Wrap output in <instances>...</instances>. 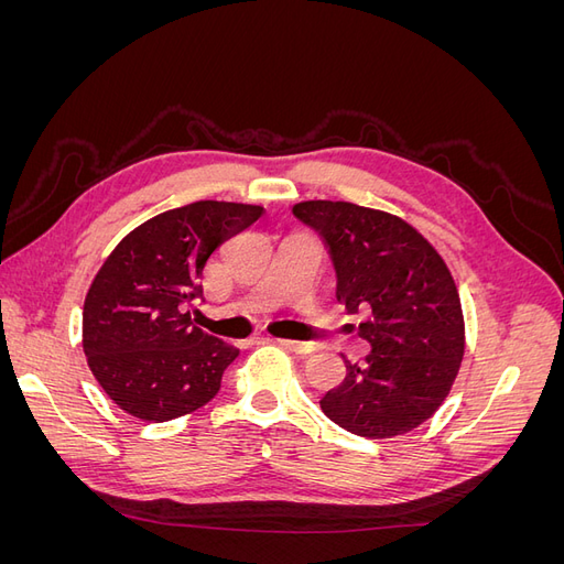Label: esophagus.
Here are the masks:
<instances>
[{
    "label": "esophagus",
    "instance_id": "1",
    "mask_svg": "<svg viewBox=\"0 0 564 564\" xmlns=\"http://www.w3.org/2000/svg\"><path fill=\"white\" fill-rule=\"evenodd\" d=\"M278 344L286 350H292L296 355H308L313 350L311 344H303V340H289V338H278Z\"/></svg>",
    "mask_w": 564,
    "mask_h": 564
}]
</instances>
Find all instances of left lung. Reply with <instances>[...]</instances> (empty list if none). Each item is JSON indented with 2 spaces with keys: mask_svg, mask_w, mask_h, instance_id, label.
Wrapping results in <instances>:
<instances>
[{
  "mask_svg": "<svg viewBox=\"0 0 564 564\" xmlns=\"http://www.w3.org/2000/svg\"><path fill=\"white\" fill-rule=\"evenodd\" d=\"M294 216L319 232L336 270V299L367 313L362 365L319 400L340 429L395 437L429 421L449 395L466 348L464 313L447 263L406 220L352 202L311 199Z\"/></svg>",
  "mask_w": 564,
  "mask_h": 564,
  "instance_id": "1",
  "label": "left lung"
}]
</instances>
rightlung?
<instances>
[{
    "instance_id": "1",
    "label": "right lung",
    "mask_w": 564,
    "mask_h": 564,
    "mask_svg": "<svg viewBox=\"0 0 564 564\" xmlns=\"http://www.w3.org/2000/svg\"><path fill=\"white\" fill-rule=\"evenodd\" d=\"M263 207L202 199L131 230L84 299L82 346L96 381L127 414L162 423L207 404L240 350L193 327L209 256Z\"/></svg>"
}]
</instances>
